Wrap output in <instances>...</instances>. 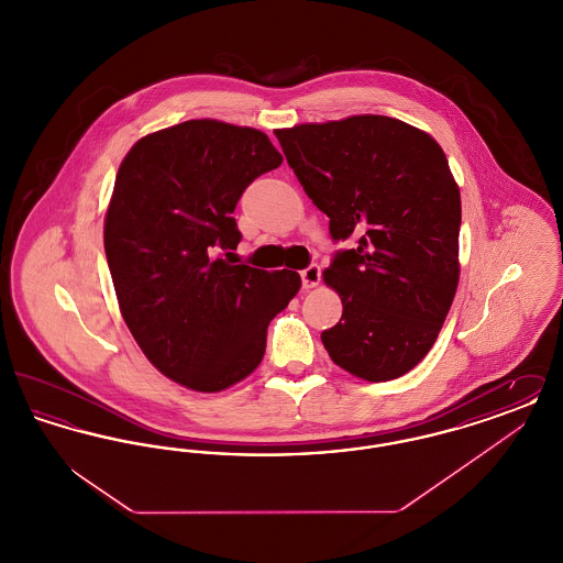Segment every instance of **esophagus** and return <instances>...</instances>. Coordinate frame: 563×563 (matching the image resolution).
Returning a JSON list of instances; mask_svg holds the SVG:
<instances>
[{"instance_id":"1","label":"esophagus","mask_w":563,"mask_h":563,"mask_svg":"<svg viewBox=\"0 0 563 563\" xmlns=\"http://www.w3.org/2000/svg\"><path fill=\"white\" fill-rule=\"evenodd\" d=\"M321 283V268L317 264H310L308 268L301 269V285L303 289H312Z\"/></svg>"}]
</instances>
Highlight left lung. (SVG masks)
Returning <instances> with one entry per match:
<instances>
[{
    "label": "left lung",
    "mask_w": 563,
    "mask_h": 563,
    "mask_svg": "<svg viewBox=\"0 0 563 563\" xmlns=\"http://www.w3.org/2000/svg\"><path fill=\"white\" fill-rule=\"evenodd\" d=\"M274 134L331 239H356L322 274L344 306L322 346L361 379L401 377L432 349L460 278V189L441 145L372 113Z\"/></svg>",
    "instance_id": "1"
}]
</instances>
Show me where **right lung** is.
Returning a JSON list of instances; mask_svg holds the SVG:
<instances>
[{"label": "right lung", "mask_w": 563, "mask_h": 563, "mask_svg": "<svg viewBox=\"0 0 563 563\" xmlns=\"http://www.w3.org/2000/svg\"><path fill=\"white\" fill-rule=\"evenodd\" d=\"M280 164L257 129L188 120L139 139L118 168L103 242L120 312L150 363L189 390L253 374L269 321L301 287L294 269L251 268L230 253L242 191Z\"/></svg>", "instance_id": "add662e5"}]
</instances>
